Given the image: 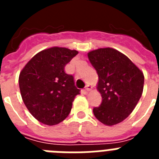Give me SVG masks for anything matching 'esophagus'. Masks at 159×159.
<instances>
[{"label": "esophagus", "instance_id": "esophagus-1", "mask_svg": "<svg viewBox=\"0 0 159 159\" xmlns=\"http://www.w3.org/2000/svg\"><path fill=\"white\" fill-rule=\"evenodd\" d=\"M92 89V87L91 86V85H87V86L85 87V90H86L87 92H89V91H91Z\"/></svg>", "mask_w": 159, "mask_h": 159}]
</instances>
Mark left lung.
Segmentation results:
<instances>
[{
    "label": "left lung",
    "instance_id": "obj_1",
    "mask_svg": "<svg viewBox=\"0 0 159 159\" xmlns=\"http://www.w3.org/2000/svg\"><path fill=\"white\" fill-rule=\"evenodd\" d=\"M88 59L99 75L100 106L93 108L99 121L113 126L133 111L143 94L144 75L124 54L111 48L90 52Z\"/></svg>",
    "mask_w": 159,
    "mask_h": 159
}]
</instances>
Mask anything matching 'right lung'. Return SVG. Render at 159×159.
<instances>
[{
	"label": "right lung",
	"mask_w": 159,
	"mask_h": 159,
	"mask_svg": "<svg viewBox=\"0 0 159 159\" xmlns=\"http://www.w3.org/2000/svg\"><path fill=\"white\" fill-rule=\"evenodd\" d=\"M78 54L75 50L53 47L38 52L19 76L22 99L32 116L46 125L62 122L71 111L80 90L64 67Z\"/></svg>",
	"instance_id": "add662e5"
}]
</instances>
